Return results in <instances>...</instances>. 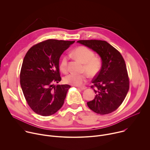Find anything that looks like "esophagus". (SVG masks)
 <instances>
[{
	"label": "esophagus",
	"instance_id": "34e87169",
	"mask_svg": "<svg viewBox=\"0 0 150 150\" xmlns=\"http://www.w3.org/2000/svg\"><path fill=\"white\" fill-rule=\"evenodd\" d=\"M78 88H79V89L82 90H85V89H86V88H87V87H85V86H83V87H78Z\"/></svg>",
	"mask_w": 150,
	"mask_h": 150
}]
</instances>
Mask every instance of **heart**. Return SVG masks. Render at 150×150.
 Segmentation results:
<instances>
[{"instance_id":"1","label":"heart","mask_w":150,"mask_h":150,"mask_svg":"<svg viewBox=\"0 0 150 150\" xmlns=\"http://www.w3.org/2000/svg\"><path fill=\"white\" fill-rule=\"evenodd\" d=\"M73 56L81 63H83L82 71L87 72L90 76H96L100 71L101 67V59L94 56V53L89 48L85 46H79L73 52ZM59 68L64 73L68 72V57L63 56L60 61ZM88 75L86 73L76 74H69L64 78L65 83L75 86H79L87 81Z\"/></svg>"}]
</instances>
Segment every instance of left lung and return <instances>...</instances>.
<instances>
[{
  "label": "left lung",
  "instance_id": "left-lung-1",
  "mask_svg": "<svg viewBox=\"0 0 150 150\" xmlns=\"http://www.w3.org/2000/svg\"><path fill=\"white\" fill-rule=\"evenodd\" d=\"M77 42L91 49L100 56L101 68L92 81L94 98L87 102L96 113L106 115L115 111L125 100L129 88L125 62L120 53L105 41L79 40Z\"/></svg>",
  "mask_w": 150,
  "mask_h": 150
}]
</instances>
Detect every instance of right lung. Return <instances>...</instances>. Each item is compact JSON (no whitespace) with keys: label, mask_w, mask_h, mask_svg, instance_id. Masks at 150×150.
Returning a JSON list of instances; mask_svg holds the SVG:
<instances>
[{"label":"right lung","mask_w":150,"mask_h":150,"mask_svg":"<svg viewBox=\"0 0 150 150\" xmlns=\"http://www.w3.org/2000/svg\"><path fill=\"white\" fill-rule=\"evenodd\" d=\"M75 41L49 39L31 47L23 60L20 84L30 108L37 114L48 116L62 107L69 85H57L61 81L59 58Z\"/></svg>","instance_id":"1"}]
</instances>
